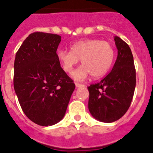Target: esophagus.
Listing matches in <instances>:
<instances>
[{
    "label": "esophagus",
    "mask_w": 153,
    "mask_h": 153,
    "mask_svg": "<svg viewBox=\"0 0 153 153\" xmlns=\"http://www.w3.org/2000/svg\"><path fill=\"white\" fill-rule=\"evenodd\" d=\"M75 86H76V87H81V86H84V85H83V84H79V83H77V82H75Z\"/></svg>",
    "instance_id": "34e87169"
}]
</instances>
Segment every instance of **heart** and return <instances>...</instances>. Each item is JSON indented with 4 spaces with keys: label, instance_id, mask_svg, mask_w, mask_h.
I'll list each match as a JSON object with an SVG mask.
<instances>
[{
    "label": "heart",
    "instance_id": "b5f03b06",
    "mask_svg": "<svg viewBox=\"0 0 153 153\" xmlns=\"http://www.w3.org/2000/svg\"><path fill=\"white\" fill-rule=\"evenodd\" d=\"M113 47L106 41L87 39L78 41L71 46V51L58 49L57 57L63 69L70 73L79 59L83 66L72 74L75 79H85L89 75L98 78L104 75L112 66L114 60Z\"/></svg>",
    "mask_w": 153,
    "mask_h": 153
}]
</instances>
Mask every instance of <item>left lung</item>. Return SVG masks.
I'll return each mask as SVG.
<instances>
[{"mask_svg":"<svg viewBox=\"0 0 153 153\" xmlns=\"http://www.w3.org/2000/svg\"><path fill=\"white\" fill-rule=\"evenodd\" d=\"M118 56L113 68L99 83L88 86V108L91 115L101 122L120 119L129 109L136 84L133 56L129 45L115 36Z\"/></svg>","mask_w":153,"mask_h":153,"instance_id":"1","label":"left lung"}]
</instances>
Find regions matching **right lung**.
Instances as JSON below:
<instances>
[{"mask_svg": "<svg viewBox=\"0 0 153 153\" xmlns=\"http://www.w3.org/2000/svg\"><path fill=\"white\" fill-rule=\"evenodd\" d=\"M61 41L58 35L33 32L15 55V93L24 114L40 126H52L62 120L75 88L57 57Z\"/></svg>", "mask_w": 153, "mask_h": 153, "instance_id": "1", "label": "right lung"}]
</instances>
